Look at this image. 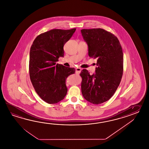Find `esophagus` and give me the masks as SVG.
<instances>
[{
  "mask_svg": "<svg viewBox=\"0 0 149 149\" xmlns=\"http://www.w3.org/2000/svg\"><path fill=\"white\" fill-rule=\"evenodd\" d=\"M81 71V69L80 68H77L76 69V72L77 73H78V74H79V73H80Z\"/></svg>",
  "mask_w": 149,
  "mask_h": 149,
  "instance_id": "1",
  "label": "esophagus"
}]
</instances>
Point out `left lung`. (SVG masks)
I'll use <instances>...</instances> for the list:
<instances>
[{"label":"left lung","mask_w":149,"mask_h":149,"mask_svg":"<svg viewBox=\"0 0 149 149\" xmlns=\"http://www.w3.org/2000/svg\"><path fill=\"white\" fill-rule=\"evenodd\" d=\"M81 32L88 47L89 57L97 58L95 73L83 69L81 93L89 102L99 104L113 95L123 74L124 57L117 37L101 28L82 29Z\"/></svg>","instance_id":"left-lung-1"}]
</instances>
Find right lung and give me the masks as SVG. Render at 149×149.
<instances>
[{
	"instance_id": "add662e5",
	"label": "right lung",
	"mask_w": 149,
	"mask_h": 149,
	"mask_svg": "<svg viewBox=\"0 0 149 149\" xmlns=\"http://www.w3.org/2000/svg\"><path fill=\"white\" fill-rule=\"evenodd\" d=\"M76 30L53 29L42 33L36 38L30 48V80L37 94L49 104L63 100L68 92L67 77L75 72L74 68L56 63L59 57L64 56V45Z\"/></svg>"
}]
</instances>
